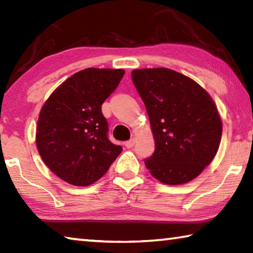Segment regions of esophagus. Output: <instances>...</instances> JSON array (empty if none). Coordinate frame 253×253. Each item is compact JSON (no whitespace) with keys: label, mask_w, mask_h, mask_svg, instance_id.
I'll use <instances>...</instances> for the list:
<instances>
[{"label":"esophagus","mask_w":253,"mask_h":253,"mask_svg":"<svg viewBox=\"0 0 253 253\" xmlns=\"http://www.w3.org/2000/svg\"><path fill=\"white\" fill-rule=\"evenodd\" d=\"M135 142H136V139H135V138H131V139H129V140H127V142L125 143V146H126L127 148H131V147H134Z\"/></svg>","instance_id":"obj_1"}]
</instances>
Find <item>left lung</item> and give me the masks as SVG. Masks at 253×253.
I'll return each instance as SVG.
<instances>
[{
  "instance_id": "8db88e82",
  "label": "left lung",
  "mask_w": 253,
  "mask_h": 253,
  "mask_svg": "<svg viewBox=\"0 0 253 253\" xmlns=\"http://www.w3.org/2000/svg\"><path fill=\"white\" fill-rule=\"evenodd\" d=\"M131 79L155 139V152L145 165L169 185L192 181L220 146L222 122L211 96L194 80L168 68L132 70Z\"/></svg>"
}]
</instances>
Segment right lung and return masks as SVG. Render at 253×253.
<instances>
[{"label": "right lung", "instance_id": "add662e5", "mask_svg": "<svg viewBox=\"0 0 253 253\" xmlns=\"http://www.w3.org/2000/svg\"><path fill=\"white\" fill-rule=\"evenodd\" d=\"M124 75L123 69L81 70L60 84L42 107L36 135L38 152L65 182L90 185L122 153V146L108 138L101 105Z\"/></svg>", "mask_w": 253, "mask_h": 253}]
</instances>
